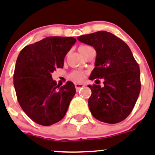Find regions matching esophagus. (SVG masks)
Masks as SVG:
<instances>
[{
    "label": "esophagus",
    "mask_w": 155,
    "mask_h": 155,
    "mask_svg": "<svg viewBox=\"0 0 155 155\" xmlns=\"http://www.w3.org/2000/svg\"><path fill=\"white\" fill-rule=\"evenodd\" d=\"M83 86H84V85H83V83H76V84H75V87H76V91H79V89L83 88Z\"/></svg>",
    "instance_id": "obj_1"
}]
</instances>
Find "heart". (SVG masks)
Returning <instances> with one entry per match:
<instances>
[{
	"instance_id": "obj_1",
	"label": "heart",
	"mask_w": 155,
	"mask_h": 155,
	"mask_svg": "<svg viewBox=\"0 0 155 155\" xmlns=\"http://www.w3.org/2000/svg\"><path fill=\"white\" fill-rule=\"evenodd\" d=\"M87 48H89V46H87V45H81V46L79 47V51H83V50L86 49ZM85 76H86L85 72L76 71V72H72V78L76 81H81L84 79Z\"/></svg>"
}]
</instances>
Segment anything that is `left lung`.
Wrapping results in <instances>:
<instances>
[{"instance_id": "left-lung-1", "label": "left lung", "mask_w": 155, "mask_h": 155, "mask_svg": "<svg viewBox=\"0 0 155 155\" xmlns=\"http://www.w3.org/2000/svg\"><path fill=\"white\" fill-rule=\"evenodd\" d=\"M77 39L97 51L90 80L104 79V86H88L92 91L88 100L92 115L107 124L124 120L134 107L140 91V69L131 51L124 41L105 31Z\"/></svg>"}]
</instances>
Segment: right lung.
I'll use <instances>...</instances> for the list:
<instances>
[{
    "label": "right lung",
    "mask_w": 155,
    "mask_h": 155,
    "mask_svg": "<svg viewBox=\"0 0 155 155\" xmlns=\"http://www.w3.org/2000/svg\"><path fill=\"white\" fill-rule=\"evenodd\" d=\"M76 41L72 37H47L25 47L17 58V98L24 112L38 124L50 126L61 120L76 94L72 82L60 86L51 77L56 69L63 68L64 58Z\"/></svg>",
    "instance_id": "1"
}]
</instances>
